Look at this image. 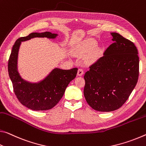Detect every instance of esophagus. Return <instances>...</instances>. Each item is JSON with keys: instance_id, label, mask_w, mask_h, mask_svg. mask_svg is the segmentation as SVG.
Here are the masks:
<instances>
[{"instance_id": "1", "label": "esophagus", "mask_w": 146, "mask_h": 146, "mask_svg": "<svg viewBox=\"0 0 146 146\" xmlns=\"http://www.w3.org/2000/svg\"><path fill=\"white\" fill-rule=\"evenodd\" d=\"M83 70H82V69H81V68L78 69L77 75L78 76H83Z\"/></svg>"}]
</instances>
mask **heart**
<instances>
[{"instance_id":"b5f03b06","label":"heart","mask_w":146,"mask_h":146,"mask_svg":"<svg viewBox=\"0 0 146 146\" xmlns=\"http://www.w3.org/2000/svg\"><path fill=\"white\" fill-rule=\"evenodd\" d=\"M97 46L96 40L89 39L81 44L75 50V54L78 56H85L94 50Z\"/></svg>"}]
</instances>
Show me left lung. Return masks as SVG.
<instances>
[{
    "mask_svg": "<svg viewBox=\"0 0 146 146\" xmlns=\"http://www.w3.org/2000/svg\"><path fill=\"white\" fill-rule=\"evenodd\" d=\"M114 42L85 74L84 96L93 109L110 112L123 106L137 85L139 57L133 42L111 32Z\"/></svg>",
    "mask_w": 146,
    "mask_h": 146,
    "instance_id": "1",
    "label": "left lung"
}]
</instances>
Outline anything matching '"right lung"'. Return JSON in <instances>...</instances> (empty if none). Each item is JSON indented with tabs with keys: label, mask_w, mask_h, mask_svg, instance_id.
I'll return each mask as SVG.
<instances>
[{
	"label": "right lung",
	"mask_w": 146,
	"mask_h": 146,
	"mask_svg": "<svg viewBox=\"0 0 146 146\" xmlns=\"http://www.w3.org/2000/svg\"><path fill=\"white\" fill-rule=\"evenodd\" d=\"M58 34L46 32L32 33L21 37L13 46L8 61V73L14 92L21 104L33 111H46L57 105L61 99L69 83L76 78L78 68L63 70L55 68L46 77L37 82L23 79L18 70V56L21 42L35 37L54 39Z\"/></svg>",
	"instance_id": "obj_1"
}]
</instances>
